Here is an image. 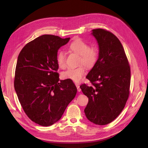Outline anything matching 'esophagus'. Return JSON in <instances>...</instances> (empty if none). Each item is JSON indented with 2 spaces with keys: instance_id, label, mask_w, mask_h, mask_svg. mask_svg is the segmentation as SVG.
<instances>
[{
  "instance_id": "34e87169",
  "label": "esophagus",
  "mask_w": 148,
  "mask_h": 148,
  "mask_svg": "<svg viewBox=\"0 0 148 148\" xmlns=\"http://www.w3.org/2000/svg\"><path fill=\"white\" fill-rule=\"evenodd\" d=\"M75 86H76V87H77V90H78V92H80V91H81V89H80V88L79 84H76Z\"/></svg>"
}]
</instances>
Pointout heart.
I'll return each mask as SVG.
<instances>
[{
	"label": "heart",
	"mask_w": 148,
	"mask_h": 148,
	"mask_svg": "<svg viewBox=\"0 0 148 148\" xmlns=\"http://www.w3.org/2000/svg\"><path fill=\"white\" fill-rule=\"evenodd\" d=\"M69 49L80 56L79 64L81 65L68 69L62 73V77L75 83H80L86 74V68L84 66L88 68H92L96 64L99 55L98 50L96 46H90L88 42L81 39H76L73 41L69 44ZM56 62L59 68L62 69L66 68V54L64 51L58 52Z\"/></svg>",
	"instance_id": "b5f03b06"
}]
</instances>
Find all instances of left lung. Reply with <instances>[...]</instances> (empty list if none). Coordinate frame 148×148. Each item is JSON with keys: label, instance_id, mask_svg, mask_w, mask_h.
<instances>
[{"label": "left lung", "instance_id": "1", "mask_svg": "<svg viewBox=\"0 0 148 148\" xmlns=\"http://www.w3.org/2000/svg\"><path fill=\"white\" fill-rule=\"evenodd\" d=\"M99 45V56L86 78L92 83L80 86L89 101L84 113L89 121L104 125L114 121L125 107L130 94L131 71L123 46L113 34L93 29Z\"/></svg>", "mask_w": 148, "mask_h": 148}]
</instances>
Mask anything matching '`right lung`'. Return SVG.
Here are the masks:
<instances>
[{"label": "right lung", "mask_w": 148, "mask_h": 148, "mask_svg": "<svg viewBox=\"0 0 148 148\" xmlns=\"http://www.w3.org/2000/svg\"><path fill=\"white\" fill-rule=\"evenodd\" d=\"M70 38L44 35L28 42L17 62L14 88L30 119L48 127L58 122L77 94L70 80H60L56 56Z\"/></svg>", "instance_id": "add662e5"}]
</instances>
